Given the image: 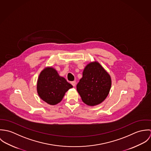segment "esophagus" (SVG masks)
Segmentation results:
<instances>
[{
    "label": "esophagus",
    "instance_id": "1",
    "mask_svg": "<svg viewBox=\"0 0 151 151\" xmlns=\"http://www.w3.org/2000/svg\"><path fill=\"white\" fill-rule=\"evenodd\" d=\"M71 84H72V86H76V81H72V82H71Z\"/></svg>",
    "mask_w": 151,
    "mask_h": 151
}]
</instances>
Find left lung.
<instances>
[{
  "label": "left lung",
  "mask_w": 151,
  "mask_h": 151,
  "mask_svg": "<svg viewBox=\"0 0 151 151\" xmlns=\"http://www.w3.org/2000/svg\"><path fill=\"white\" fill-rule=\"evenodd\" d=\"M111 85L110 75L98 62H95L86 65L83 77L77 85V90L83 102L93 106L106 98Z\"/></svg>",
  "instance_id": "1"
}]
</instances>
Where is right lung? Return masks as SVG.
Instances as JSON below:
<instances>
[{
    "mask_svg": "<svg viewBox=\"0 0 151 151\" xmlns=\"http://www.w3.org/2000/svg\"><path fill=\"white\" fill-rule=\"evenodd\" d=\"M73 86L65 78L60 77L57 71L47 67L41 72L37 81V92L40 97L50 105L61 102L65 93Z\"/></svg>",
    "mask_w": 151,
    "mask_h": 151,
    "instance_id": "right-lung-1",
    "label": "right lung"
}]
</instances>
